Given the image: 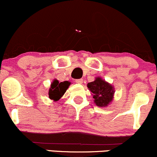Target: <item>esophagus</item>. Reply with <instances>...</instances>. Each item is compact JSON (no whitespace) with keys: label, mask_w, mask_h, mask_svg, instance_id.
I'll use <instances>...</instances> for the list:
<instances>
[{"label":"esophagus","mask_w":157,"mask_h":157,"mask_svg":"<svg viewBox=\"0 0 157 157\" xmlns=\"http://www.w3.org/2000/svg\"><path fill=\"white\" fill-rule=\"evenodd\" d=\"M75 82L78 84H82L83 83V79L82 78H78V79H75Z\"/></svg>","instance_id":"esophagus-1"}]
</instances>
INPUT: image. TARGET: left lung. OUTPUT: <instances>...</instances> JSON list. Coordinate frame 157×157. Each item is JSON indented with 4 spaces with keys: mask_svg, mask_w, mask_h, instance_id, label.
<instances>
[{
    "mask_svg": "<svg viewBox=\"0 0 157 157\" xmlns=\"http://www.w3.org/2000/svg\"><path fill=\"white\" fill-rule=\"evenodd\" d=\"M87 87L93 93L94 102L98 107H106L112 101L113 87L101 78H96L94 82L88 83Z\"/></svg>",
    "mask_w": 157,
    "mask_h": 157,
    "instance_id": "8db88e82",
    "label": "left lung"
}]
</instances>
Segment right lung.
<instances>
[{
	"instance_id": "obj_1",
	"label": "right lung",
	"mask_w": 157,
	"mask_h": 157,
	"mask_svg": "<svg viewBox=\"0 0 157 157\" xmlns=\"http://www.w3.org/2000/svg\"><path fill=\"white\" fill-rule=\"evenodd\" d=\"M70 82H59L58 80H54L51 84V87L49 90V97L54 101H58L64 94L67 89L70 86Z\"/></svg>"
}]
</instances>
